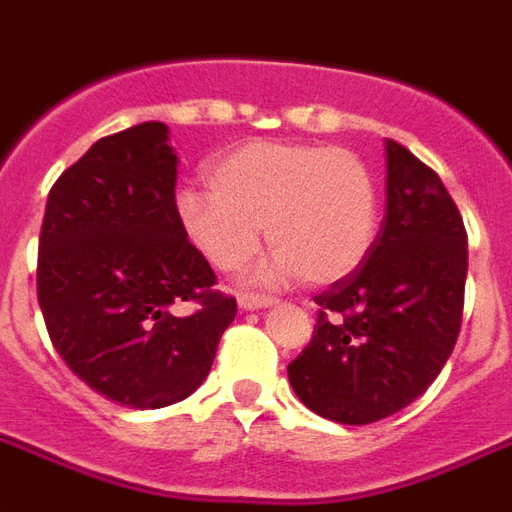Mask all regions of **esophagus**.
<instances>
[{"label": "esophagus", "instance_id": "esophagus-1", "mask_svg": "<svg viewBox=\"0 0 512 512\" xmlns=\"http://www.w3.org/2000/svg\"><path fill=\"white\" fill-rule=\"evenodd\" d=\"M237 305H240V310H264V307L275 305V299L259 297V294H240Z\"/></svg>", "mask_w": 512, "mask_h": 512}]
</instances>
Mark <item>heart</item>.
<instances>
[{
	"mask_svg": "<svg viewBox=\"0 0 512 512\" xmlns=\"http://www.w3.org/2000/svg\"><path fill=\"white\" fill-rule=\"evenodd\" d=\"M210 191L178 194L180 232L218 272L259 251L261 226L275 251L256 283L302 278L337 283L359 270L378 234V186L353 151L321 142H242L207 167Z\"/></svg>",
	"mask_w": 512,
	"mask_h": 512,
	"instance_id": "heart-1",
	"label": "heart"
}]
</instances>
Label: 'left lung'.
Wrapping results in <instances>:
<instances>
[{"instance_id":"left-lung-1","label":"left lung","mask_w":512,"mask_h":512,"mask_svg":"<svg viewBox=\"0 0 512 512\" xmlns=\"http://www.w3.org/2000/svg\"><path fill=\"white\" fill-rule=\"evenodd\" d=\"M467 232L443 180L386 140V218L367 261L318 294L313 340L288 380L313 413L372 424L432 386L461 326Z\"/></svg>"}]
</instances>
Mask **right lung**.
<instances>
[{
  "instance_id": "1",
  "label": "right lung",
  "mask_w": 512,
  "mask_h": 512,
  "mask_svg": "<svg viewBox=\"0 0 512 512\" xmlns=\"http://www.w3.org/2000/svg\"><path fill=\"white\" fill-rule=\"evenodd\" d=\"M175 180L169 129L145 121L94 142L42 218L37 299L53 348L86 386L134 410L194 394L237 315L180 232ZM183 301L198 310L175 314Z\"/></svg>"
}]
</instances>
